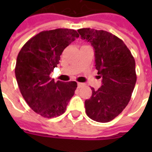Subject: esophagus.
Wrapping results in <instances>:
<instances>
[{"instance_id":"obj_1","label":"esophagus","mask_w":152,"mask_h":152,"mask_svg":"<svg viewBox=\"0 0 152 152\" xmlns=\"http://www.w3.org/2000/svg\"><path fill=\"white\" fill-rule=\"evenodd\" d=\"M77 86H78V88H83V87H84V86H85V83H77Z\"/></svg>"}]
</instances>
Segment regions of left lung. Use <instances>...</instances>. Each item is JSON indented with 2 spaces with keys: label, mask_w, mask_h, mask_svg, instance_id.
Segmentation results:
<instances>
[{
  "label": "left lung",
  "mask_w": 152,
  "mask_h": 152,
  "mask_svg": "<svg viewBox=\"0 0 152 152\" xmlns=\"http://www.w3.org/2000/svg\"><path fill=\"white\" fill-rule=\"evenodd\" d=\"M81 38L94 47L95 69L102 85L85 100L87 115L98 122H109L118 117L129 102L137 82L136 63L124 42L102 30L82 28Z\"/></svg>",
  "instance_id": "8db88e82"
}]
</instances>
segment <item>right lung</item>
Returning a JSON list of instances; mask_svg holds the SVG:
<instances>
[{
	"mask_svg": "<svg viewBox=\"0 0 152 152\" xmlns=\"http://www.w3.org/2000/svg\"><path fill=\"white\" fill-rule=\"evenodd\" d=\"M79 36L72 29L43 31L29 39L18 54L15 74L20 92L28 106L43 118L64 113L75 94L76 82H55L50 74L59 64L63 50Z\"/></svg>",
	"mask_w": 152,
	"mask_h": 152,
	"instance_id": "add662e5",
	"label": "right lung"
}]
</instances>
